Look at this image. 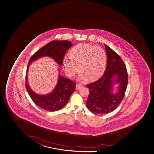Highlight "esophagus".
<instances>
[{
	"instance_id": "1",
	"label": "esophagus",
	"mask_w": 154,
	"mask_h": 154,
	"mask_svg": "<svg viewBox=\"0 0 154 154\" xmlns=\"http://www.w3.org/2000/svg\"><path fill=\"white\" fill-rule=\"evenodd\" d=\"M81 88H82V86H81V85H79V84H77V85H76V90H79Z\"/></svg>"
}]
</instances>
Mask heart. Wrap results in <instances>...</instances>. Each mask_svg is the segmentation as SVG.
<instances>
[{
    "label": "heart",
    "mask_w": 154,
    "mask_h": 154,
    "mask_svg": "<svg viewBox=\"0 0 154 154\" xmlns=\"http://www.w3.org/2000/svg\"><path fill=\"white\" fill-rule=\"evenodd\" d=\"M69 57H64L63 66L66 74L73 77L80 70L81 81L88 78L94 80L99 77L106 69L107 55L103 48L87 43H80L71 48Z\"/></svg>",
    "instance_id": "1"
}]
</instances>
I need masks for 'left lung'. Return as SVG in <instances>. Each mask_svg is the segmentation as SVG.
Here are the masks:
<instances>
[{"instance_id": "1", "label": "left lung", "mask_w": 154, "mask_h": 154, "mask_svg": "<svg viewBox=\"0 0 154 154\" xmlns=\"http://www.w3.org/2000/svg\"><path fill=\"white\" fill-rule=\"evenodd\" d=\"M107 64L103 76L97 81L87 85L90 94L87 101L88 109L94 114H108L119 105L126 91L128 75L121 57L105 45ZM118 84L117 92L113 86Z\"/></svg>"}]
</instances>
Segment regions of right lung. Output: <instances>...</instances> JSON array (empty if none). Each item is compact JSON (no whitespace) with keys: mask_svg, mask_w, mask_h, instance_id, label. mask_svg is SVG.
Segmentation results:
<instances>
[{"mask_svg":"<svg viewBox=\"0 0 154 154\" xmlns=\"http://www.w3.org/2000/svg\"><path fill=\"white\" fill-rule=\"evenodd\" d=\"M72 45V43L67 40H53L37 51L29 61L26 76V90L36 105L46 111L54 112L64 107L75 92L76 85L71 80L59 74L57 85L52 92L46 95L37 94L31 89L28 82V73L29 66L34 61L47 56L53 58L61 66L66 52Z\"/></svg>","mask_w":154,"mask_h":154,"instance_id":"1","label":"right lung"}]
</instances>
